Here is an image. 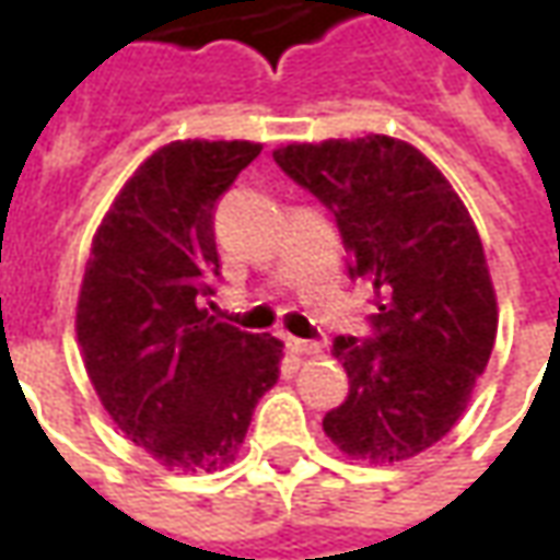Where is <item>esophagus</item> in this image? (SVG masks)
<instances>
[{
  "instance_id": "esophagus-1",
  "label": "esophagus",
  "mask_w": 560,
  "mask_h": 560,
  "mask_svg": "<svg viewBox=\"0 0 560 560\" xmlns=\"http://www.w3.org/2000/svg\"><path fill=\"white\" fill-rule=\"evenodd\" d=\"M288 348L293 353H317L320 351V345L317 341H308V339H288Z\"/></svg>"
}]
</instances>
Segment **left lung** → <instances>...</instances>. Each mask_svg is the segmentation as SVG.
Segmentation results:
<instances>
[{
	"mask_svg": "<svg viewBox=\"0 0 560 560\" xmlns=\"http://www.w3.org/2000/svg\"><path fill=\"white\" fill-rule=\"evenodd\" d=\"M272 159L336 215L351 279L375 291L372 336H339L351 389L324 417L341 453L401 462L444 438L489 363L498 303L453 185L405 140L291 143Z\"/></svg>",
	"mask_w": 560,
	"mask_h": 560,
	"instance_id": "1",
	"label": "left lung"
}]
</instances>
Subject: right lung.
Masks as SVG:
<instances>
[{
  "mask_svg": "<svg viewBox=\"0 0 560 560\" xmlns=\"http://www.w3.org/2000/svg\"><path fill=\"white\" fill-rule=\"evenodd\" d=\"M260 155L248 140H176L140 164L92 240L78 341L104 411L164 468L233 462L281 345L209 315L212 215Z\"/></svg>",
  "mask_w": 560,
  "mask_h": 560,
  "instance_id": "right-lung-1",
  "label": "right lung"
}]
</instances>
